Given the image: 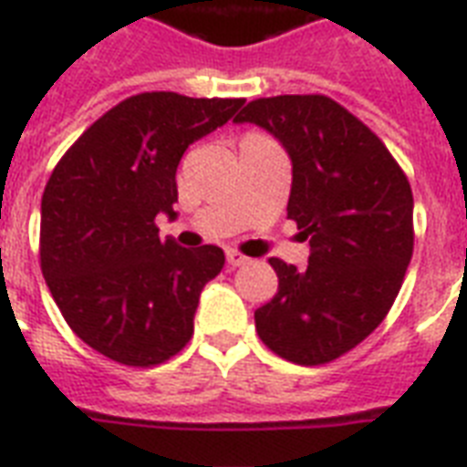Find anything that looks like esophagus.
<instances>
[{"label": "esophagus", "instance_id": "1", "mask_svg": "<svg viewBox=\"0 0 467 467\" xmlns=\"http://www.w3.org/2000/svg\"><path fill=\"white\" fill-rule=\"evenodd\" d=\"M244 264H249L247 256L240 254V252H234V249H230V252H227V266L237 269V266H244Z\"/></svg>", "mask_w": 467, "mask_h": 467}]
</instances>
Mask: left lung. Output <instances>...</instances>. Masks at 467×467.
Masks as SVG:
<instances>
[{
	"label": "left lung",
	"mask_w": 467,
	"mask_h": 467,
	"mask_svg": "<svg viewBox=\"0 0 467 467\" xmlns=\"http://www.w3.org/2000/svg\"><path fill=\"white\" fill-rule=\"evenodd\" d=\"M284 142L288 218L310 240L306 269L276 256L278 293L254 312L266 347L322 366L358 347L390 312L414 249L412 186L383 140L325 94L254 99L234 116Z\"/></svg>",
	"instance_id": "8db88e82"
}]
</instances>
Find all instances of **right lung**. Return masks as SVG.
<instances>
[{
  "label": "right lung",
  "mask_w": 467,
  "mask_h": 467,
  "mask_svg": "<svg viewBox=\"0 0 467 467\" xmlns=\"http://www.w3.org/2000/svg\"><path fill=\"white\" fill-rule=\"evenodd\" d=\"M242 101L142 91L94 120L55 164L40 201V271L69 329L106 358L152 368L189 344L201 291L225 254L161 240L155 218L176 215L186 148Z\"/></svg>",
  "instance_id": "add662e5"
}]
</instances>
